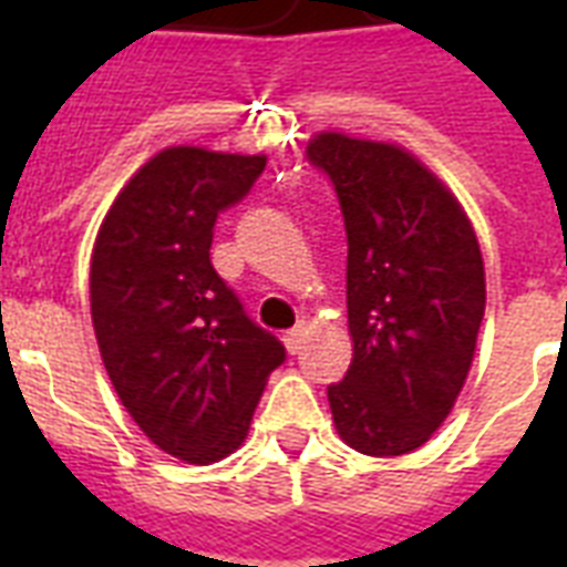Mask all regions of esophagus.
I'll return each instance as SVG.
<instances>
[{
	"label": "esophagus",
	"mask_w": 567,
	"mask_h": 567,
	"mask_svg": "<svg viewBox=\"0 0 567 567\" xmlns=\"http://www.w3.org/2000/svg\"><path fill=\"white\" fill-rule=\"evenodd\" d=\"M306 323H300V327H293L291 332H285V347H288V353L297 355L302 350V344H306Z\"/></svg>",
	"instance_id": "34e87169"
}]
</instances>
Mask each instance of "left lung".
I'll return each mask as SVG.
<instances>
[{
	"mask_svg": "<svg viewBox=\"0 0 567 567\" xmlns=\"http://www.w3.org/2000/svg\"><path fill=\"white\" fill-rule=\"evenodd\" d=\"M306 155L336 185L347 229L353 362L327 388L332 421L364 456H403L444 423L474 362L480 240L456 196L400 146L320 132Z\"/></svg>",
	"mask_w": 567,
	"mask_h": 567,
	"instance_id": "left-lung-1",
	"label": "left lung"
}]
</instances>
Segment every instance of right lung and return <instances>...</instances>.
Segmentation results:
<instances>
[{"mask_svg":"<svg viewBox=\"0 0 567 567\" xmlns=\"http://www.w3.org/2000/svg\"><path fill=\"white\" fill-rule=\"evenodd\" d=\"M265 155L171 146L120 190L91 258V315L126 412L164 453L212 465L247 439L276 336L247 318L212 265L217 214L240 203Z\"/></svg>","mask_w":567,"mask_h":567,"instance_id":"obj_1","label":"right lung"}]
</instances>
